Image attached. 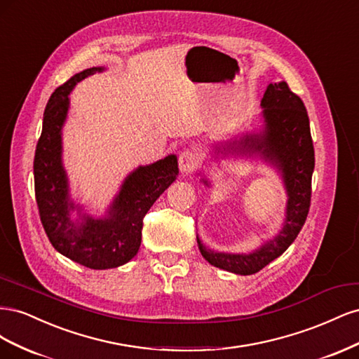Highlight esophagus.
Segmentation results:
<instances>
[{"label": "esophagus", "mask_w": 359, "mask_h": 359, "mask_svg": "<svg viewBox=\"0 0 359 359\" xmlns=\"http://www.w3.org/2000/svg\"><path fill=\"white\" fill-rule=\"evenodd\" d=\"M198 161H199L198 160V154L194 153V151H190V149L182 151V153L180 154V158H178L180 170L182 173H190V172H193L194 169H196Z\"/></svg>", "instance_id": "1"}]
</instances>
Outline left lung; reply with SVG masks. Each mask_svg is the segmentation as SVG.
I'll return each mask as SVG.
<instances>
[{"instance_id": "obj_1", "label": "left lung", "mask_w": 359, "mask_h": 359, "mask_svg": "<svg viewBox=\"0 0 359 359\" xmlns=\"http://www.w3.org/2000/svg\"><path fill=\"white\" fill-rule=\"evenodd\" d=\"M260 106L264 107V128L259 133L227 142L222 149L215 147V151L222 154H226L224 151L259 154L277 168L287 193L285 224L273 240L248 255L214 252L198 236L201 253L211 265L240 276L257 273L286 252L307 220L311 201L314 148L306 106L286 82L269 83ZM202 181L210 186L206 180Z\"/></svg>"}]
</instances>
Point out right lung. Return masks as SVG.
<instances>
[{
    "label": "right lung",
    "instance_id": "obj_1",
    "mask_svg": "<svg viewBox=\"0 0 359 359\" xmlns=\"http://www.w3.org/2000/svg\"><path fill=\"white\" fill-rule=\"evenodd\" d=\"M103 67L74 74L50 95L43 115L41 135L34 156V189L40 220L53 248L91 269H109L133 259L142 240L144 217L178 175L177 156L139 166L124 180L119 193L102 219L88 214L73 222L69 211L79 208L69 196V180L62 166L61 132L74 85Z\"/></svg>",
    "mask_w": 359,
    "mask_h": 359
}]
</instances>
